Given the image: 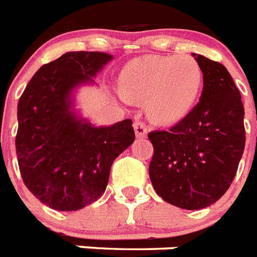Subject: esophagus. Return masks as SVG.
I'll use <instances>...</instances> for the list:
<instances>
[{"instance_id":"1","label":"esophagus","mask_w":257,"mask_h":257,"mask_svg":"<svg viewBox=\"0 0 257 257\" xmlns=\"http://www.w3.org/2000/svg\"><path fill=\"white\" fill-rule=\"evenodd\" d=\"M134 130L135 135L138 138H146V135H147V124L145 122H142V120H135Z\"/></svg>"}]
</instances>
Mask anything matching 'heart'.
Returning <instances> with one entry per match:
<instances>
[{"label": "heart", "instance_id": "1", "mask_svg": "<svg viewBox=\"0 0 257 257\" xmlns=\"http://www.w3.org/2000/svg\"><path fill=\"white\" fill-rule=\"evenodd\" d=\"M202 85V66L190 55H150L123 67L119 96L124 102L146 100L150 118L171 124L191 111Z\"/></svg>", "mask_w": 257, "mask_h": 257}]
</instances>
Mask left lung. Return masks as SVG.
I'll return each instance as SVG.
<instances>
[{"label":"left lung","instance_id":"left-lung-1","mask_svg":"<svg viewBox=\"0 0 257 257\" xmlns=\"http://www.w3.org/2000/svg\"><path fill=\"white\" fill-rule=\"evenodd\" d=\"M203 70L198 104L167 131L149 134L154 155L149 174L163 200L183 210H202L225 194L245 146L244 106L221 63L192 54Z\"/></svg>","mask_w":257,"mask_h":257}]
</instances>
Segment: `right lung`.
Segmentation results:
<instances>
[{
  "mask_svg": "<svg viewBox=\"0 0 257 257\" xmlns=\"http://www.w3.org/2000/svg\"><path fill=\"white\" fill-rule=\"evenodd\" d=\"M112 59L69 51L37 71L18 100L16 137L22 180L41 203L77 211L103 195L112 162L134 142L133 120L96 127L74 110V91L95 83Z\"/></svg>",
  "mask_w": 257,
  "mask_h": 257,
  "instance_id": "right-lung-1",
  "label": "right lung"
}]
</instances>
